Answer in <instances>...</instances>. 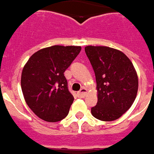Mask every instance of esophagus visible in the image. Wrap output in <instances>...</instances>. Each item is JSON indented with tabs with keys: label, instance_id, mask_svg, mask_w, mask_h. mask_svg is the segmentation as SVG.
<instances>
[{
	"label": "esophagus",
	"instance_id": "esophagus-1",
	"mask_svg": "<svg viewBox=\"0 0 154 154\" xmlns=\"http://www.w3.org/2000/svg\"><path fill=\"white\" fill-rule=\"evenodd\" d=\"M78 94H79V96L80 98H85L86 96V94H87V89L85 88H82V89L79 90V92H78Z\"/></svg>",
	"mask_w": 154,
	"mask_h": 154
}]
</instances>
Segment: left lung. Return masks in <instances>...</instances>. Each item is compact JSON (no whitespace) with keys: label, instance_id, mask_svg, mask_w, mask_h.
<instances>
[{"label":"left lung","instance_id":"obj_1","mask_svg":"<svg viewBox=\"0 0 154 154\" xmlns=\"http://www.w3.org/2000/svg\"><path fill=\"white\" fill-rule=\"evenodd\" d=\"M86 55L95 74L98 102L91 108L97 119L120 118L134 103L138 92V75L130 60L121 51L107 46H86Z\"/></svg>","mask_w":154,"mask_h":154}]
</instances>
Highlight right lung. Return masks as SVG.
Here are the masks:
<instances>
[{
  "instance_id": "obj_1",
  "label": "right lung",
  "mask_w": 154,
  "mask_h": 154,
  "mask_svg": "<svg viewBox=\"0 0 154 154\" xmlns=\"http://www.w3.org/2000/svg\"><path fill=\"white\" fill-rule=\"evenodd\" d=\"M81 51L80 46L54 45L32 54L21 74V89L27 105L47 122L65 119L74 101L65 71Z\"/></svg>"
}]
</instances>
